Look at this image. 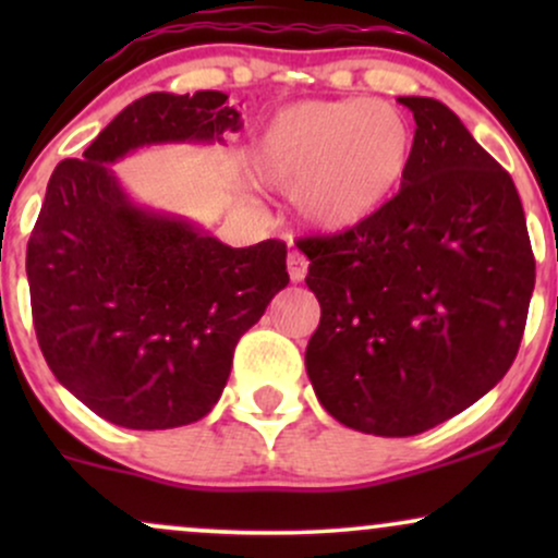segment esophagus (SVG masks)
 <instances>
[{
  "instance_id": "esophagus-1",
  "label": "esophagus",
  "mask_w": 558,
  "mask_h": 558,
  "mask_svg": "<svg viewBox=\"0 0 558 558\" xmlns=\"http://www.w3.org/2000/svg\"><path fill=\"white\" fill-rule=\"evenodd\" d=\"M286 265H288V275H291L293 283H301V280L306 278V270H310V262H306L304 254H299V252L288 254Z\"/></svg>"
}]
</instances>
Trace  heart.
I'll return each instance as SVG.
<instances>
[{
  "label": "heart",
  "mask_w": 558,
  "mask_h": 558,
  "mask_svg": "<svg viewBox=\"0 0 558 558\" xmlns=\"http://www.w3.org/2000/svg\"><path fill=\"white\" fill-rule=\"evenodd\" d=\"M412 155V125L390 101H301L262 128L248 168L257 183L291 194L306 228L336 235L373 220L399 194Z\"/></svg>",
  "instance_id": "b5f03b06"
}]
</instances>
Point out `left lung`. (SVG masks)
Returning <instances> with one entry per match:
<instances>
[{
  "mask_svg": "<svg viewBox=\"0 0 558 558\" xmlns=\"http://www.w3.org/2000/svg\"><path fill=\"white\" fill-rule=\"evenodd\" d=\"M414 114L403 185L364 226L301 239L319 325L306 375L351 430L407 438L451 420L509 373L535 288L514 181L444 101Z\"/></svg>",
  "mask_w": 558,
  "mask_h": 558,
  "instance_id": "1",
  "label": "left lung"
}]
</instances>
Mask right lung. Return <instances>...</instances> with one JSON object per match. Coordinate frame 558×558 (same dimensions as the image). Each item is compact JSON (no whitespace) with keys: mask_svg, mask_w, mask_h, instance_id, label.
<instances>
[{"mask_svg":"<svg viewBox=\"0 0 558 558\" xmlns=\"http://www.w3.org/2000/svg\"><path fill=\"white\" fill-rule=\"evenodd\" d=\"M228 94H146L49 178L25 272L41 354L107 422L168 430L209 414L239 338L288 286L286 243L233 248L136 204L112 165L159 144H226Z\"/></svg>","mask_w":558,"mask_h":558,"instance_id":"1","label":"right lung"}]
</instances>
